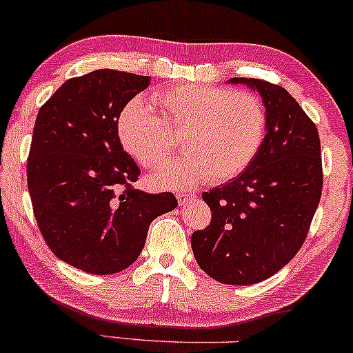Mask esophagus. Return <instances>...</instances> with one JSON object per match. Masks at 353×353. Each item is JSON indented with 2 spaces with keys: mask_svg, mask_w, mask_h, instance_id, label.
I'll return each mask as SVG.
<instances>
[{
  "mask_svg": "<svg viewBox=\"0 0 353 353\" xmlns=\"http://www.w3.org/2000/svg\"><path fill=\"white\" fill-rule=\"evenodd\" d=\"M176 197H177V201H179V204L184 205V204H188L189 201H192L194 197H196V194L185 192V190H179V192H176Z\"/></svg>",
  "mask_w": 353,
  "mask_h": 353,
  "instance_id": "34e87169",
  "label": "esophagus"
}]
</instances>
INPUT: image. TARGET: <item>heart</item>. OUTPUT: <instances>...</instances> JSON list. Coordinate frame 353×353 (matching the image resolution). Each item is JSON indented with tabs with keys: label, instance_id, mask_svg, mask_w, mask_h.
Listing matches in <instances>:
<instances>
[{
	"label": "heart",
	"instance_id": "obj_1",
	"mask_svg": "<svg viewBox=\"0 0 353 353\" xmlns=\"http://www.w3.org/2000/svg\"><path fill=\"white\" fill-rule=\"evenodd\" d=\"M154 112L141 99L121 111L117 134L123 148L145 169L168 161L181 134L185 154L154 176L161 188H190L210 176L234 179L261 151L267 114L262 101L247 91L208 84H174L151 96Z\"/></svg>",
	"mask_w": 353,
	"mask_h": 353
}]
</instances>
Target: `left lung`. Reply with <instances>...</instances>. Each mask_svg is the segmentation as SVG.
<instances>
[{"instance_id": "obj_1", "label": "left lung", "mask_w": 353, "mask_h": 353, "mask_svg": "<svg viewBox=\"0 0 353 353\" xmlns=\"http://www.w3.org/2000/svg\"><path fill=\"white\" fill-rule=\"evenodd\" d=\"M261 94L267 134L241 176L202 194L210 224L190 237L197 264L214 281L249 285L269 279L299 252L322 196L315 124L282 86L232 78Z\"/></svg>"}]
</instances>
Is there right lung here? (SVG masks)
I'll return each mask as SVG.
<instances>
[{
    "mask_svg": "<svg viewBox=\"0 0 353 353\" xmlns=\"http://www.w3.org/2000/svg\"><path fill=\"white\" fill-rule=\"evenodd\" d=\"M149 76L98 70L71 78L39 109L28 156V189L44 241L89 274H116L139 257L151 222L176 209L171 192L136 189L139 168L123 149L117 119Z\"/></svg>",
    "mask_w": 353,
    "mask_h": 353,
    "instance_id": "1",
    "label": "right lung"
}]
</instances>
